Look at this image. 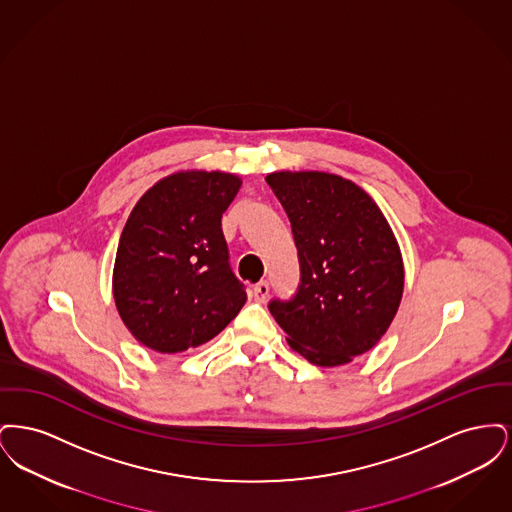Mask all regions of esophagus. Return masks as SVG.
Returning <instances> with one entry per match:
<instances>
[{
    "label": "esophagus",
    "instance_id": "obj_1",
    "mask_svg": "<svg viewBox=\"0 0 512 512\" xmlns=\"http://www.w3.org/2000/svg\"><path fill=\"white\" fill-rule=\"evenodd\" d=\"M268 292H270V284H268L267 280H261L259 284L253 286V295H255V299H257L259 303H263V301L267 299Z\"/></svg>",
    "mask_w": 512,
    "mask_h": 512
}]
</instances>
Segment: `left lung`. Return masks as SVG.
Instances as JSON below:
<instances>
[{
    "mask_svg": "<svg viewBox=\"0 0 512 512\" xmlns=\"http://www.w3.org/2000/svg\"><path fill=\"white\" fill-rule=\"evenodd\" d=\"M290 224L299 284L268 311L309 363L340 366L386 334L403 295V261L378 205L326 172L267 176Z\"/></svg>",
    "mask_w": 512,
    "mask_h": 512,
    "instance_id": "obj_1",
    "label": "left lung"
}]
</instances>
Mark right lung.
Wrapping results in <instances>:
<instances>
[{"label": "right lung", "instance_id": "1", "mask_svg": "<svg viewBox=\"0 0 512 512\" xmlns=\"http://www.w3.org/2000/svg\"><path fill=\"white\" fill-rule=\"evenodd\" d=\"M242 182L190 171L157 182L124 224L113 270L122 322L147 347L182 353L213 340L244 307L222 213Z\"/></svg>", "mask_w": 512, "mask_h": 512}]
</instances>
